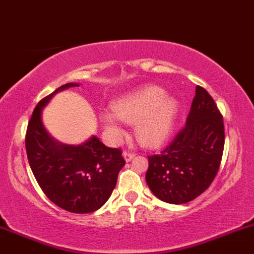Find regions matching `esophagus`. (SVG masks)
Returning <instances> with one entry per match:
<instances>
[{
    "instance_id": "1",
    "label": "esophagus",
    "mask_w": 254,
    "mask_h": 254,
    "mask_svg": "<svg viewBox=\"0 0 254 254\" xmlns=\"http://www.w3.org/2000/svg\"><path fill=\"white\" fill-rule=\"evenodd\" d=\"M123 156H124V158H125V160H127V162H130V160L134 157V153L132 152V151L125 150L123 152Z\"/></svg>"
}]
</instances>
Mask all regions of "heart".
<instances>
[{
    "mask_svg": "<svg viewBox=\"0 0 254 254\" xmlns=\"http://www.w3.org/2000/svg\"><path fill=\"white\" fill-rule=\"evenodd\" d=\"M114 110L103 112L101 116L105 130L112 137L122 136L121 118L136 123L134 133L142 145L156 147L164 143L171 133L178 105L172 97L165 96L162 88L147 85L115 102Z\"/></svg>",
    "mask_w": 254,
    "mask_h": 254,
    "instance_id": "obj_1",
    "label": "heart"
}]
</instances>
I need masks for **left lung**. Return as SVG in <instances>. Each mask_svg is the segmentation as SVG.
Wrapping results in <instances>:
<instances>
[{
  "label": "left lung",
  "instance_id": "8db88e82",
  "mask_svg": "<svg viewBox=\"0 0 254 254\" xmlns=\"http://www.w3.org/2000/svg\"><path fill=\"white\" fill-rule=\"evenodd\" d=\"M224 143L223 116L211 95L197 85L186 124L160 153L147 156L151 191L169 204L193 200L216 177Z\"/></svg>",
  "mask_w": 254,
  "mask_h": 254
}]
</instances>
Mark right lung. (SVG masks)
Listing matches in <instances>:
<instances>
[{"instance_id":"obj_1","label":"right lung","mask_w":254,"mask_h":254,"mask_svg":"<svg viewBox=\"0 0 254 254\" xmlns=\"http://www.w3.org/2000/svg\"><path fill=\"white\" fill-rule=\"evenodd\" d=\"M77 86L68 83L42 98L35 108L25 133V149L35 178L44 194L63 210L90 213L110 197L118 173L125 165L121 149L105 146L97 137L82 145L55 142L44 129L41 112L61 90Z\"/></svg>"}]
</instances>
